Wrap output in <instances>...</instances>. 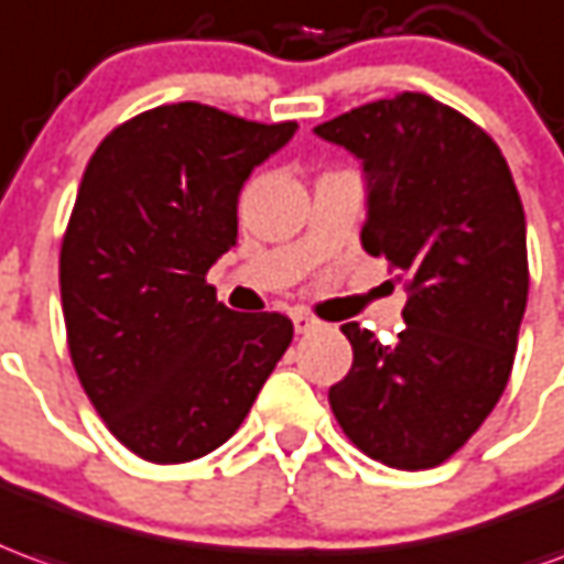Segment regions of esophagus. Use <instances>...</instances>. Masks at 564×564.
<instances>
[{
    "mask_svg": "<svg viewBox=\"0 0 564 564\" xmlns=\"http://www.w3.org/2000/svg\"><path fill=\"white\" fill-rule=\"evenodd\" d=\"M290 317H293V326L299 336H305V333H311V329H317V326H321V321H317V317H311L308 311H293Z\"/></svg>",
    "mask_w": 564,
    "mask_h": 564,
    "instance_id": "34e87169",
    "label": "esophagus"
}]
</instances>
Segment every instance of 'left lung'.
I'll return each instance as SVG.
<instances>
[{
	"label": "left lung",
	"instance_id": "left-lung-1",
	"mask_svg": "<svg viewBox=\"0 0 564 564\" xmlns=\"http://www.w3.org/2000/svg\"><path fill=\"white\" fill-rule=\"evenodd\" d=\"M366 176L364 250L409 278L405 329L381 345L345 323L350 372L336 421L369 458L427 470L501 400L529 302L525 210L495 140L427 94H397L323 121Z\"/></svg>",
	"mask_w": 564,
	"mask_h": 564
}]
</instances>
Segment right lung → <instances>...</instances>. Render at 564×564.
Here are the masks:
<instances>
[{"mask_svg":"<svg viewBox=\"0 0 564 564\" xmlns=\"http://www.w3.org/2000/svg\"><path fill=\"white\" fill-rule=\"evenodd\" d=\"M295 128L159 106L85 167L61 247L69 354L106 427L152 464L223 446L293 341L283 314L228 311L204 278L238 243L243 183Z\"/></svg>","mask_w":564,"mask_h":564,"instance_id":"add662e5","label":"right lung"}]
</instances>
